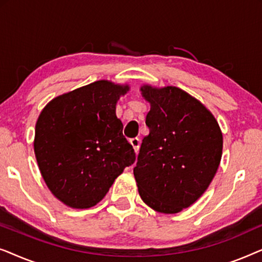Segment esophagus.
I'll return each mask as SVG.
<instances>
[{
    "mask_svg": "<svg viewBox=\"0 0 262 262\" xmlns=\"http://www.w3.org/2000/svg\"><path fill=\"white\" fill-rule=\"evenodd\" d=\"M130 144L132 145V148H134L135 152L137 154L138 150H139V145H141V141H139V138H132V139H130Z\"/></svg>",
    "mask_w": 262,
    "mask_h": 262,
    "instance_id": "obj_1",
    "label": "esophagus"
}]
</instances>
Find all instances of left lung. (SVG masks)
Returning a JSON list of instances; mask_svg holds the SVG:
<instances>
[{"label":"left lung","mask_w":262,"mask_h":262,"mask_svg":"<svg viewBox=\"0 0 262 262\" xmlns=\"http://www.w3.org/2000/svg\"><path fill=\"white\" fill-rule=\"evenodd\" d=\"M150 103L134 175L138 193L161 213H178L209 187L221 163L223 135L213 114L199 100L173 85L143 84Z\"/></svg>","instance_id":"1"}]
</instances>
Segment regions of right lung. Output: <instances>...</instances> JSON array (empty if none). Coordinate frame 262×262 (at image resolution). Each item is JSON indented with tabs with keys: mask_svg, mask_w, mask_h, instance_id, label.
<instances>
[{
	"mask_svg": "<svg viewBox=\"0 0 262 262\" xmlns=\"http://www.w3.org/2000/svg\"><path fill=\"white\" fill-rule=\"evenodd\" d=\"M128 84L100 80L52 99L35 124L34 154L46 186L73 209L101 202L136 160L116 106Z\"/></svg>",
	"mask_w": 262,
	"mask_h": 262,
	"instance_id": "obj_1",
	"label": "right lung"
}]
</instances>
